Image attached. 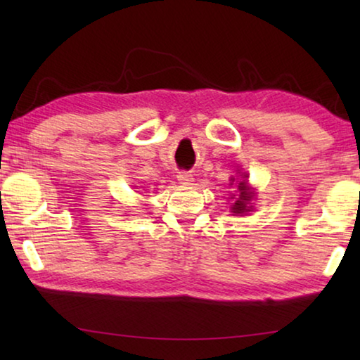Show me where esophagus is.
<instances>
[{"instance_id": "34e87169", "label": "esophagus", "mask_w": 360, "mask_h": 360, "mask_svg": "<svg viewBox=\"0 0 360 360\" xmlns=\"http://www.w3.org/2000/svg\"><path fill=\"white\" fill-rule=\"evenodd\" d=\"M178 181L181 182V184H184V186H191L192 182H193V176L188 173V172H181L178 174Z\"/></svg>"}]
</instances>
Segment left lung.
Returning <instances> with one entry per match:
<instances>
[{"mask_svg":"<svg viewBox=\"0 0 360 360\" xmlns=\"http://www.w3.org/2000/svg\"><path fill=\"white\" fill-rule=\"evenodd\" d=\"M245 178H248V176H245ZM235 181V179H231ZM238 195H231V198H236L235 200V205L231 206V210H233L235 214H243V212L249 211V202H251V198L254 197L252 192H249L248 188V181L241 179L238 181Z\"/></svg>","mask_w":360,"mask_h":360,"instance_id":"obj_1","label":"left lung"}]
</instances>
